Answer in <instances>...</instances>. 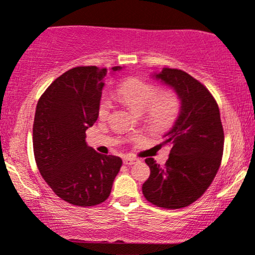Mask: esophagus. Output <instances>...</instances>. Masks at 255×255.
<instances>
[{"mask_svg":"<svg viewBox=\"0 0 255 255\" xmlns=\"http://www.w3.org/2000/svg\"><path fill=\"white\" fill-rule=\"evenodd\" d=\"M123 162H125V164H127V166H132V164H134V163H138L139 159L133 158V157H125Z\"/></svg>","mask_w":255,"mask_h":255,"instance_id":"1","label":"esophagus"}]
</instances>
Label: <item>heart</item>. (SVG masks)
Masks as SVG:
<instances>
[{
    "label": "heart",
    "instance_id": "b5f03b06",
    "mask_svg": "<svg viewBox=\"0 0 255 255\" xmlns=\"http://www.w3.org/2000/svg\"><path fill=\"white\" fill-rule=\"evenodd\" d=\"M117 96L130 110L144 114L151 127L156 129L169 128L180 113V99L172 89L159 92L155 83L139 78H128L117 88ZM113 104L108 97L99 103V117L106 120L110 116Z\"/></svg>",
    "mask_w": 255,
    "mask_h": 255
}]
</instances>
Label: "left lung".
<instances>
[{
    "label": "left lung",
    "instance_id": "left-lung-1",
    "mask_svg": "<svg viewBox=\"0 0 255 255\" xmlns=\"http://www.w3.org/2000/svg\"><path fill=\"white\" fill-rule=\"evenodd\" d=\"M153 77L174 89L181 106L164 135V142L172 145L166 164L145 159L151 173L142 184V194L157 207L184 208L205 194L222 163L224 129L219 108L211 92L185 71L163 68Z\"/></svg>",
    "mask_w": 255,
    "mask_h": 255
}]
</instances>
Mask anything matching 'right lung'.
<instances>
[{
  "label": "right lung",
  "instance_id": "obj_1",
  "mask_svg": "<svg viewBox=\"0 0 255 255\" xmlns=\"http://www.w3.org/2000/svg\"><path fill=\"white\" fill-rule=\"evenodd\" d=\"M121 66L111 70L119 71ZM106 69L77 66L46 89L32 128L36 164L54 194L78 207L100 205L110 196L122 159L88 146L86 130L98 119Z\"/></svg>",
  "mask_w": 255,
  "mask_h": 255
}]
</instances>
